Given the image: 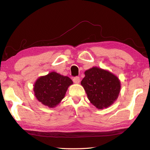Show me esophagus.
<instances>
[{"instance_id": "esophagus-1", "label": "esophagus", "mask_w": 150, "mask_h": 150, "mask_svg": "<svg viewBox=\"0 0 150 150\" xmlns=\"http://www.w3.org/2000/svg\"><path fill=\"white\" fill-rule=\"evenodd\" d=\"M73 81L75 84H79L80 82V78L79 77H75L73 79Z\"/></svg>"}]
</instances>
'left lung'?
Listing matches in <instances>:
<instances>
[{"mask_svg": "<svg viewBox=\"0 0 150 150\" xmlns=\"http://www.w3.org/2000/svg\"><path fill=\"white\" fill-rule=\"evenodd\" d=\"M81 81L90 103L98 109L112 105L119 96L120 82L113 73L97 67L86 70Z\"/></svg>", "mask_w": 150, "mask_h": 150, "instance_id": "left-lung-1", "label": "left lung"}]
</instances>
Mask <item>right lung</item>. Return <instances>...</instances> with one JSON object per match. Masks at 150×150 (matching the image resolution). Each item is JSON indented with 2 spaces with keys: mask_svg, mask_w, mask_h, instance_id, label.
Wrapping results in <instances>:
<instances>
[{
  "mask_svg": "<svg viewBox=\"0 0 150 150\" xmlns=\"http://www.w3.org/2000/svg\"><path fill=\"white\" fill-rule=\"evenodd\" d=\"M73 84L71 79L55 71L40 77L34 84L33 91L37 100L49 108L57 106Z\"/></svg>",
  "mask_w": 150,
  "mask_h": 150,
  "instance_id": "obj_1",
  "label": "right lung"
}]
</instances>
